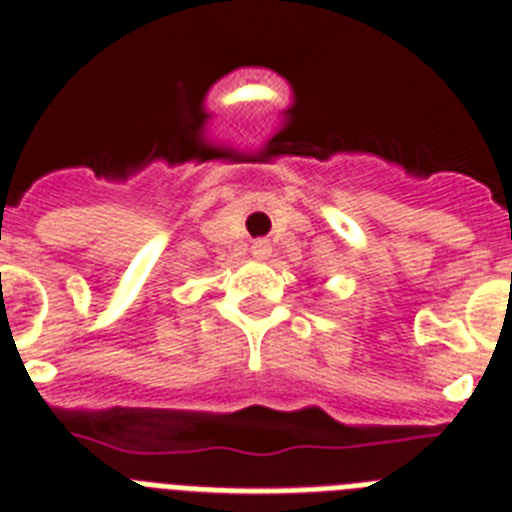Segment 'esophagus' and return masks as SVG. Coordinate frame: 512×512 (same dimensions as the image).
Masks as SVG:
<instances>
[{
    "mask_svg": "<svg viewBox=\"0 0 512 512\" xmlns=\"http://www.w3.org/2000/svg\"><path fill=\"white\" fill-rule=\"evenodd\" d=\"M251 253H253V259L264 261V259H269V253H272V246H269L266 240H256V243H253V248H251Z\"/></svg>",
    "mask_w": 512,
    "mask_h": 512,
    "instance_id": "esophagus-1",
    "label": "esophagus"
}]
</instances>
